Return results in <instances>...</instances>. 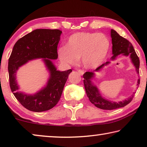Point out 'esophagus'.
Returning a JSON list of instances; mask_svg holds the SVG:
<instances>
[{
	"instance_id": "1",
	"label": "esophagus",
	"mask_w": 147,
	"mask_h": 147,
	"mask_svg": "<svg viewBox=\"0 0 147 147\" xmlns=\"http://www.w3.org/2000/svg\"><path fill=\"white\" fill-rule=\"evenodd\" d=\"M78 73L80 74V75H83V74H84V71L82 70H78Z\"/></svg>"
}]
</instances>
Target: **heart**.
I'll use <instances>...</instances> for the list:
<instances>
[{
    "label": "heart",
    "instance_id": "1",
    "mask_svg": "<svg viewBox=\"0 0 147 147\" xmlns=\"http://www.w3.org/2000/svg\"><path fill=\"white\" fill-rule=\"evenodd\" d=\"M109 41L101 33L78 32L69 37L66 47L58 50L59 60L64 64L76 65L81 58L86 69H96L102 63L108 54Z\"/></svg>",
    "mask_w": 147,
    "mask_h": 147
}]
</instances>
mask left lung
I'll return each instance as SVG.
<instances>
[{"label":"left lung","mask_w":147,"mask_h":147,"mask_svg":"<svg viewBox=\"0 0 147 147\" xmlns=\"http://www.w3.org/2000/svg\"><path fill=\"white\" fill-rule=\"evenodd\" d=\"M111 38L112 41V54L113 56L110 58V60L113 61L115 60L119 55H123L125 56H130L131 63L135 67L137 74L139 73V59L138 55L136 53L135 50H134L132 45L130 42H129L127 39L123 38L115 30L111 29ZM110 61H106V63L101 65L100 67L96 68L95 70L92 72H86L84 74V84L85 89L86 91V94L88 97L89 98L91 102L94 104L96 107L102 109H108V110H111V109H115L125 106L130 102L132 100L134 96V93L129 96L126 99L123 101L119 102H113L109 100L108 99L104 98L102 96L98 88L94 85L93 82V80L95 79V73L99 72L105 66L110 63ZM137 86H139L140 83V80H138L137 82Z\"/></svg>","instance_id":"8db88e82"}]
</instances>
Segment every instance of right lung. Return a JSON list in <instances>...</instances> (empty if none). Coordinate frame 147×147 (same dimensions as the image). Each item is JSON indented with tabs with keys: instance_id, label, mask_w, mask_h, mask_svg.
I'll list each match as a JSON object with an SVG mask.
<instances>
[{
	"instance_id": "1",
	"label": "right lung",
	"mask_w": 147,
	"mask_h": 147,
	"mask_svg": "<svg viewBox=\"0 0 147 147\" xmlns=\"http://www.w3.org/2000/svg\"><path fill=\"white\" fill-rule=\"evenodd\" d=\"M62 32L59 30L36 29L17 41L8 60L9 86L14 96L24 108L34 112L53 108L58 102L72 69L57 70L52 59L58 58L57 47ZM42 59L49 73L46 85L34 94L18 92L16 72L29 61Z\"/></svg>"
}]
</instances>
